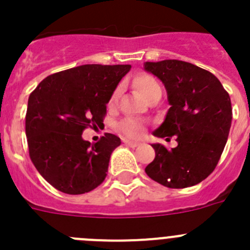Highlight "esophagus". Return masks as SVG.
Listing matches in <instances>:
<instances>
[{
    "instance_id": "obj_1",
    "label": "esophagus",
    "mask_w": 250,
    "mask_h": 250,
    "mask_svg": "<svg viewBox=\"0 0 250 250\" xmlns=\"http://www.w3.org/2000/svg\"><path fill=\"white\" fill-rule=\"evenodd\" d=\"M124 143H125V145H127V146H130V147H136V146H139V145H140V143H138V141L125 140Z\"/></svg>"
}]
</instances>
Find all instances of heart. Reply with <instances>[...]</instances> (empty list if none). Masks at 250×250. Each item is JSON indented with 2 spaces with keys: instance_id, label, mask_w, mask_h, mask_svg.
<instances>
[{
  "instance_id": "1",
  "label": "heart",
  "mask_w": 250,
  "mask_h": 250,
  "mask_svg": "<svg viewBox=\"0 0 250 250\" xmlns=\"http://www.w3.org/2000/svg\"><path fill=\"white\" fill-rule=\"evenodd\" d=\"M134 86L136 87L139 92L141 94L143 98H145L146 100H149L151 96H154L158 92H161V86L158 81L154 79L150 75H140L134 80ZM119 92L120 89H118L112 95V100H116L119 96ZM119 129L121 130V132H124L125 135L129 136V138H138L140 136L143 132H144V124L143 121L138 120V119L127 118L125 120H123L119 125Z\"/></svg>"
}]
</instances>
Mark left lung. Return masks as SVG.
<instances>
[{
    "mask_svg": "<svg viewBox=\"0 0 250 250\" xmlns=\"http://www.w3.org/2000/svg\"><path fill=\"white\" fill-rule=\"evenodd\" d=\"M144 70L164 83L170 107L156 138L175 136L167 150L154 143L155 159L145 173L159 184L183 189L199 184L215 169L231 125L229 94L211 72L179 60L144 62Z\"/></svg>",
    "mask_w": 250,
    "mask_h": 250,
    "instance_id": "1",
    "label": "left lung"
}]
</instances>
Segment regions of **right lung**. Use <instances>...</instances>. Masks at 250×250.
Returning <instances> with one entry per match:
<instances>
[{
  "label": "right lung",
  "mask_w": 250,
  "mask_h": 250,
  "mask_svg": "<svg viewBox=\"0 0 250 250\" xmlns=\"http://www.w3.org/2000/svg\"><path fill=\"white\" fill-rule=\"evenodd\" d=\"M131 65H81L50 75L30 95L26 136L30 158L46 182L65 194L94 190L106 178L121 140L105 134L91 144L87 126L103 123L115 89Z\"/></svg>",
  "instance_id": "obj_1"
}]
</instances>
